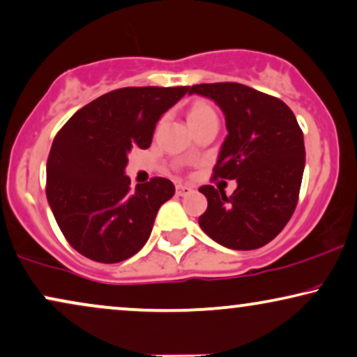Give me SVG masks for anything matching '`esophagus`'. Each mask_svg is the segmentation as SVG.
Instances as JSON below:
<instances>
[{
  "label": "esophagus",
  "mask_w": 357,
  "mask_h": 357,
  "mask_svg": "<svg viewBox=\"0 0 357 357\" xmlns=\"http://www.w3.org/2000/svg\"><path fill=\"white\" fill-rule=\"evenodd\" d=\"M175 192H177V195H178V197H187V195H190V193L193 192V188H192V187H188V185H182V183H178L177 187H175Z\"/></svg>",
  "instance_id": "esophagus-1"
}]
</instances>
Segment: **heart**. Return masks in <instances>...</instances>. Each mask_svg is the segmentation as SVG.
Here are the masks:
<instances>
[{
  "mask_svg": "<svg viewBox=\"0 0 357 357\" xmlns=\"http://www.w3.org/2000/svg\"><path fill=\"white\" fill-rule=\"evenodd\" d=\"M208 119H218L216 118L215 109H213L210 105L205 103V101H197V103H193L192 106H190V111H188L190 126H193V124H200L203 121H208Z\"/></svg>",
  "mask_w": 357,
  "mask_h": 357,
  "instance_id": "heart-1",
  "label": "heart"
}]
</instances>
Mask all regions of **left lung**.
Returning <instances> with one entry per match:
<instances>
[{
  "mask_svg": "<svg viewBox=\"0 0 357 357\" xmlns=\"http://www.w3.org/2000/svg\"><path fill=\"white\" fill-rule=\"evenodd\" d=\"M215 101L226 136L213 178L236 180L233 195L203 185L208 208L198 225L213 241L236 251L271 243L294 215L305 169L303 132L284 101L241 83H202L188 95Z\"/></svg>",
  "mask_w": 357,
  "mask_h": 357,
  "instance_id": "left-lung-1",
  "label": "left lung"
}]
</instances>
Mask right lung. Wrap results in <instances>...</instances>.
I'll list each match as a JSON object with an SVG mask.
<instances>
[{"label":"right lung","instance_id":"right-lung-1","mask_svg":"<svg viewBox=\"0 0 357 357\" xmlns=\"http://www.w3.org/2000/svg\"><path fill=\"white\" fill-rule=\"evenodd\" d=\"M190 86H128L78 109L55 136L47 159V202L70 246L114 264L139 252L159 208L175 193L167 178L129 188L128 154L147 149L162 114Z\"/></svg>","mask_w":357,"mask_h":357}]
</instances>
